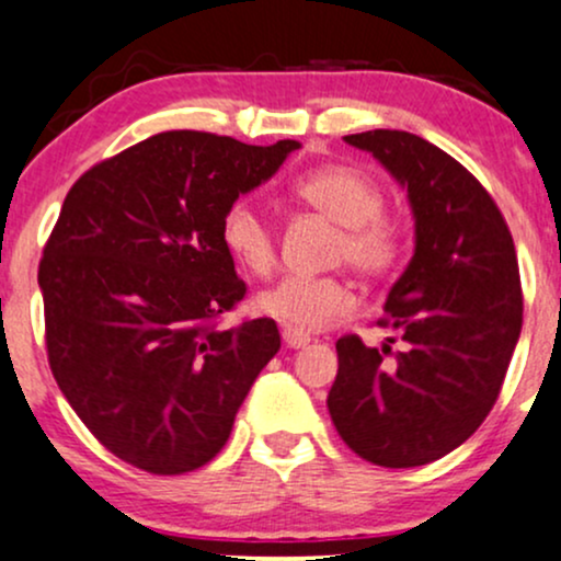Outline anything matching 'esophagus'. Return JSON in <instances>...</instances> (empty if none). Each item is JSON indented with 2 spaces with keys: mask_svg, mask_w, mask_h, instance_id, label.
<instances>
[{
  "mask_svg": "<svg viewBox=\"0 0 561 561\" xmlns=\"http://www.w3.org/2000/svg\"><path fill=\"white\" fill-rule=\"evenodd\" d=\"M282 340H285L287 347H306L308 343H311V334L289 330V327H285V330H282Z\"/></svg>",
  "mask_w": 561,
  "mask_h": 561,
  "instance_id": "esophagus-1",
  "label": "esophagus"
}]
</instances>
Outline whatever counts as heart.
Returning a JSON list of instances; mask_svg holds the SVG:
<instances>
[{
  "instance_id": "obj_1",
  "label": "heart",
  "mask_w": 561,
  "mask_h": 561,
  "mask_svg": "<svg viewBox=\"0 0 561 561\" xmlns=\"http://www.w3.org/2000/svg\"><path fill=\"white\" fill-rule=\"evenodd\" d=\"M289 192L337 227L330 261L347 263L364 279H390L405 261L401 221L382 214L379 184L353 165H321L289 182ZM224 248L248 274L268 276L279 261V240L266 214L250 199H234L221 214ZM255 308L298 332H317L356 308V295L343 276H287L263 289Z\"/></svg>"
}]
</instances>
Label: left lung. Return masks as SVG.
Returning a JSON list of instances; mask_svg holds the SVG:
<instances>
[{
  "mask_svg": "<svg viewBox=\"0 0 561 561\" xmlns=\"http://www.w3.org/2000/svg\"><path fill=\"white\" fill-rule=\"evenodd\" d=\"M345 141L409 190L416 250L377 319L403 347L343 334L327 405L353 454L422 467L459 448L499 401L523 330L517 250L491 192L440 147L390 128Z\"/></svg>",
  "mask_w": 561,
  "mask_h": 561,
  "instance_id": "obj_1",
  "label": "left lung"
}]
</instances>
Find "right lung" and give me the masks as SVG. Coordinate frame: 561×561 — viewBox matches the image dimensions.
I'll return each instance as SVG.
<instances>
[{
	"instance_id": "1",
	"label": "right lung",
	"mask_w": 561,
	"mask_h": 561,
	"mask_svg": "<svg viewBox=\"0 0 561 561\" xmlns=\"http://www.w3.org/2000/svg\"><path fill=\"white\" fill-rule=\"evenodd\" d=\"M298 147L163 131L70 186L38 263L44 343L62 396L126 465H208L279 351L274 319L221 324L248 285L218 227Z\"/></svg>"
}]
</instances>
